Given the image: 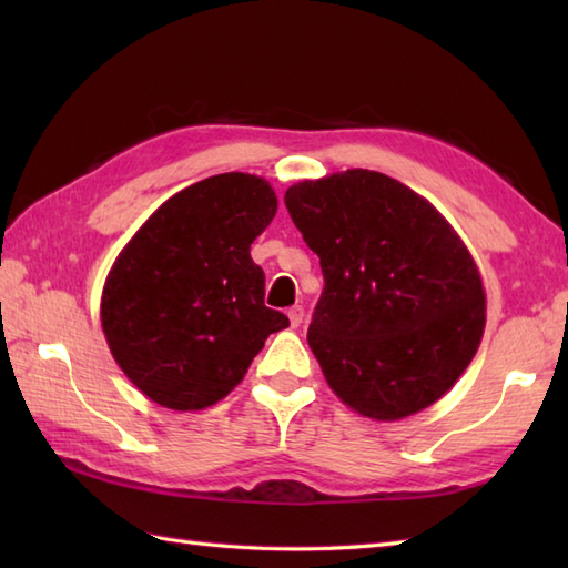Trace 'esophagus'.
<instances>
[{
	"instance_id": "esophagus-1",
	"label": "esophagus",
	"mask_w": 568,
	"mask_h": 568,
	"mask_svg": "<svg viewBox=\"0 0 568 568\" xmlns=\"http://www.w3.org/2000/svg\"><path fill=\"white\" fill-rule=\"evenodd\" d=\"M303 317H305V310L300 307V305H295V307L287 310V320H291L293 327H300V324H303Z\"/></svg>"
}]
</instances>
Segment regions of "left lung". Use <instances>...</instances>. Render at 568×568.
Returning <instances> with one entry per match:
<instances>
[{
    "instance_id": "8db88e82",
    "label": "left lung",
    "mask_w": 568,
    "mask_h": 568,
    "mask_svg": "<svg viewBox=\"0 0 568 568\" xmlns=\"http://www.w3.org/2000/svg\"><path fill=\"white\" fill-rule=\"evenodd\" d=\"M285 207L324 273L307 344L334 395L378 422L437 403L486 327L484 281L456 229L366 168L300 180Z\"/></svg>"
}]
</instances>
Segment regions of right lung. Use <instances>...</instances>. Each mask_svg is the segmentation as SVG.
<instances>
[{
    "label": "right lung",
    "mask_w": 568,
    "mask_h": 568,
    "mask_svg": "<svg viewBox=\"0 0 568 568\" xmlns=\"http://www.w3.org/2000/svg\"><path fill=\"white\" fill-rule=\"evenodd\" d=\"M275 212L268 180L212 175L165 200L119 251L102 287V332L116 366L155 405H216L268 334L291 327L265 307V277L251 258Z\"/></svg>",
    "instance_id": "add662e5"
}]
</instances>
